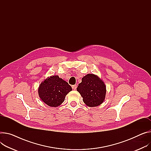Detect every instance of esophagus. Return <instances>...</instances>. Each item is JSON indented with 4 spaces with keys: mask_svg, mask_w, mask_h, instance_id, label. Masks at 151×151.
I'll list each match as a JSON object with an SVG mask.
<instances>
[{
    "mask_svg": "<svg viewBox=\"0 0 151 151\" xmlns=\"http://www.w3.org/2000/svg\"><path fill=\"white\" fill-rule=\"evenodd\" d=\"M72 88H73V89L74 90H76V88H77V85H73V86H72Z\"/></svg>",
    "mask_w": 151,
    "mask_h": 151,
    "instance_id": "obj_1",
    "label": "esophagus"
}]
</instances>
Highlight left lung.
Wrapping results in <instances>:
<instances>
[{
	"label": "left lung",
	"mask_w": 151,
	"mask_h": 151,
	"mask_svg": "<svg viewBox=\"0 0 151 151\" xmlns=\"http://www.w3.org/2000/svg\"><path fill=\"white\" fill-rule=\"evenodd\" d=\"M77 91L83 98L85 105L89 107L100 105L105 101L106 88L103 81L97 75L88 74L82 78Z\"/></svg>",
	"instance_id": "left-lung-1"
}]
</instances>
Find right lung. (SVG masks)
Here are the masks:
<instances>
[{
	"label": "right lung",
	"instance_id": "right-lung-1",
	"mask_svg": "<svg viewBox=\"0 0 151 151\" xmlns=\"http://www.w3.org/2000/svg\"><path fill=\"white\" fill-rule=\"evenodd\" d=\"M72 91L71 86L58 76H51L45 79L39 85L40 99L50 107L59 106L65 96Z\"/></svg>",
	"mask_w": 151,
	"mask_h": 151
}]
</instances>
